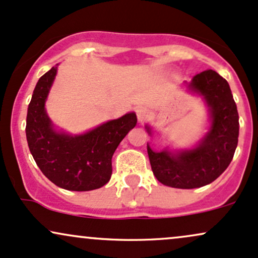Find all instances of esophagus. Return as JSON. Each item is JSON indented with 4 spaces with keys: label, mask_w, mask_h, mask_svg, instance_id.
<instances>
[{
    "label": "esophagus",
    "mask_w": 258,
    "mask_h": 258,
    "mask_svg": "<svg viewBox=\"0 0 258 258\" xmlns=\"http://www.w3.org/2000/svg\"><path fill=\"white\" fill-rule=\"evenodd\" d=\"M136 114H137V119L141 123H143L144 121L149 119V111H148V109L144 108V106H138V108L136 109Z\"/></svg>",
    "instance_id": "34e87169"
}]
</instances>
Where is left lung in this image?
I'll use <instances>...</instances> for the list:
<instances>
[{
  "label": "left lung",
  "instance_id": "obj_1",
  "mask_svg": "<svg viewBox=\"0 0 258 258\" xmlns=\"http://www.w3.org/2000/svg\"><path fill=\"white\" fill-rule=\"evenodd\" d=\"M190 93L203 98L209 111V130L188 149L155 152L147 144L154 176L164 185L179 189L200 188L214 182L229 166L239 137V115L226 79L214 70L198 74L184 82ZM148 135L153 130L146 125Z\"/></svg>",
  "mask_w": 258,
  "mask_h": 258
}]
</instances>
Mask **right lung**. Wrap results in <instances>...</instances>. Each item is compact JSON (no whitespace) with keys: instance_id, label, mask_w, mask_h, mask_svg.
Instances as JSON below:
<instances>
[{"instance_id":"add662e5","label":"right lung","mask_w":258,"mask_h":258,"mask_svg":"<svg viewBox=\"0 0 258 258\" xmlns=\"http://www.w3.org/2000/svg\"><path fill=\"white\" fill-rule=\"evenodd\" d=\"M58 64L40 78L26 115V141L37 166L59 188L74 191L98 189L110 180L111 158L137 123L136 112L106 121L81 135L57 130L46 111V100Z\"/></svg>"}]
</instances>
